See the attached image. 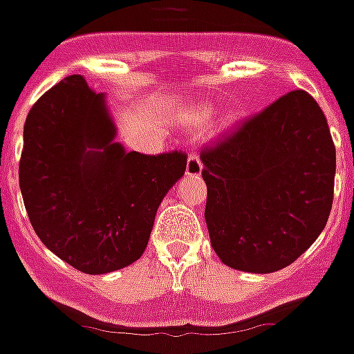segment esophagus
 <instances>
[{"mask_svg": "<svg viewBox=\"0 0 354 354\" xmlns=\"http://www.w3.org/2000/svg\"><path fill=\"white\" fill-rule=\"evenodd\" d=\"M185 174L191 178H198L202 174V162H200V156L191 152L189 158H187V167H185Z\"/></svg>", "mask_w": 354, "mask_h": 354, "instance_id": "1", "label": "esophagus"}]
</instances>
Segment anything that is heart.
<instances>
[{
    "label": "heart",
    "mask_w": 354,
    "mask_h": 354,
    "mask_svg": "<svg viewBox=\"0 0 354 354\" xmlns=\"http://www.w3.org/2000/svg\"><path fill=\"white\" fill-rule=\"evenodd\" d=\"M216 112V109L212 107V105H198V107H194L191 111V114H189V118H191V123H194V125H202L203 122H207L209 118L212 116ZM236 123V114L234 112H229L225 116V120H223L222 127L223 129H229L232 127Z\"/></svg>",
    "instance_id": "heart-1"
}]
</instances>
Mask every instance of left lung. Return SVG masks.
I'll return each instance as SVG.
<instances>
[{"instance_id": "8db88e82", "label": "left lung", "mask_w": 354, "mask_h": 354, "mask_svg": "<svg viewBox=\"0 0 354 354\" xmlns=\"http://www.w3.org/2000/svg\"><path fill=\"white\" fill-rule=\"evenodd\" d=\"M205 223L225 266L267 274L301 257L333 205L336 152L318 103L281 96L202 152Z\"/></svg>"}]
</instances>
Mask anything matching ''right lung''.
Wrapping results in <instances>:
<instances>
[{"label":"right lung","mask_w":354,"mask_h":354,"mask_svg":"<svg viewBox=\"0 0 354 354\" xmlns=\"http://www.w3.org/2000/svg\"><path fill=\"white\" fill-rule=\"evenodd\" d=\"M185 167L182 152L125 151L105 94L74 74L28 112L19 187L48 251L77 271L105 274L142 258L158 207Z\"/></svg>","instance_id":"obj_1"}]
</instances>
